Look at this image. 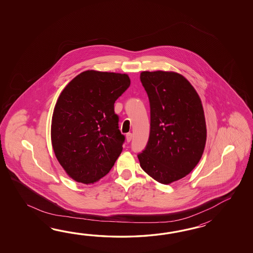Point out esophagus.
Masks as SVG:
<instances>
[{"instance_id": "1", "label": "esophagus", "mask_w": 253, "mask_h": 253, "mask_svg": "<svg viewBox=\"0 0 253 253\" xmlns=\"http://www.w3.org/2000/svg\"><path fill=\"white\" fill-rule=\"evenodd\" d=\"M132 137H133V134H132V133H127L126 134V142L127 143H129L131 140H132Z\"/></svg>"}]
</instances>
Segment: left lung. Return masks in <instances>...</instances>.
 Segmentation results:
<instances>
[{
  "label": "left lung",
  "instance_id": "1",
  "mask_svg": "<svg viewBox=\"0 0 253 253\" xmlns=\"http://www.w3.org/2000/svg\"><path fill=\"white\" fill-rule=\"evenodd\" d=\"M140 80L150 103V134L137 157L158 183L170 184L194 170L205 151L207 129L202 100L174 71H143Z\"/></svg>",
  "mask_w": 253,
  "mask_h": 253
}]
</instances>
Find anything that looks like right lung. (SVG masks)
I'll list each match as a JSON object with an SVG mask.
<instances>
[{
	"mask_svg": "<svg viewBox=\"0 0 253 253\" xmlns=\"http://www.w3.org/2000/svg\"><path fill=\"white\" fill-rule=\"evenodd\" d=\"M130 86L127 74L86 70L60 93L51 119V145L59 165L78 183L108 173L123 150L114 103Z\"/></svg>",
	"mask_w": 253,
	"mask_h": 253,
	"instance_id": "add662e5",
	"label": "right lung"
}]
</instances>
